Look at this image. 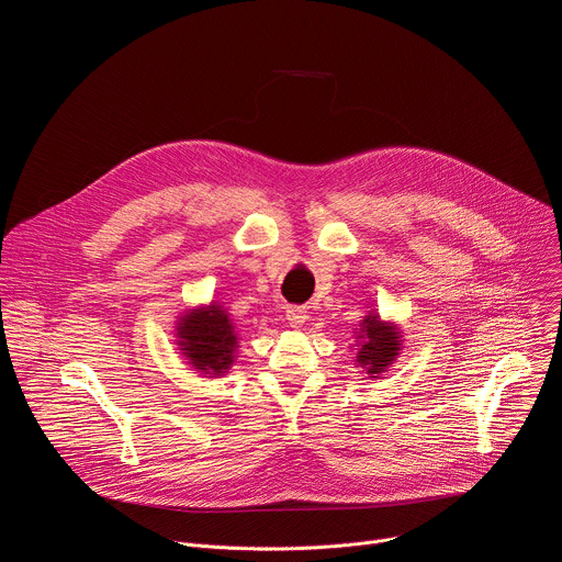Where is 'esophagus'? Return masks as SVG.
<instances>
[{
    "mask_svg": "<svg viewBox=\"0 0 562 562\" xmlns=\"http://www.w3.org/2000/svg\"><path fill=\"white\" fill-rule=\"evenodd\" d=\"M306 317H308V311L304 306H289L286 308V319H289V325L293 329H300L306 323Z\"/></svg>",
    "mask_w": 562,
    "mask_h": 562,
    "instance_id": "esophagus-1",
    "label": "esophagus"
}]
</instances>
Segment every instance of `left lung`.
Wrapping results in <instances>:
<instances>
[{
  "instance_id": "obj_1",
  "label": "left lung",
  "mask_w": 562,
  "mask_h": 562,
  "mask_svg": "<svg viewBox=\"0 0 562 562\" xmlns=\"http://www.w3.org/2000/svg\"><path fill=\"white\" fill-rule=\"evenodd\" d=\"M405 336L391 319H382L380 313L369 311L360 327L353 329V356L356 367H360L369 378H380L397 360L403 351Z\"/></svg>"
}]
</instances>
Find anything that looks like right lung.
Returning <instances> with one entry per match:
<instances>
[{
    "label": "right lung",
    "instance_id": "add662e5",
    "mask_svg": "<svg viewBox=\"0 0 562 562\" xmlns=\"http://www.w3.org/2000/svg\"><path fill=\"white\" fill-rule=\"evenodd\" d=\"M176 345L193 371L204 378H222L237 358L239 336L224 304L211 300L178 315Z\"/></svg>",
    "mask_w": 562,
    "mask_h": 562
}]
</instances>
